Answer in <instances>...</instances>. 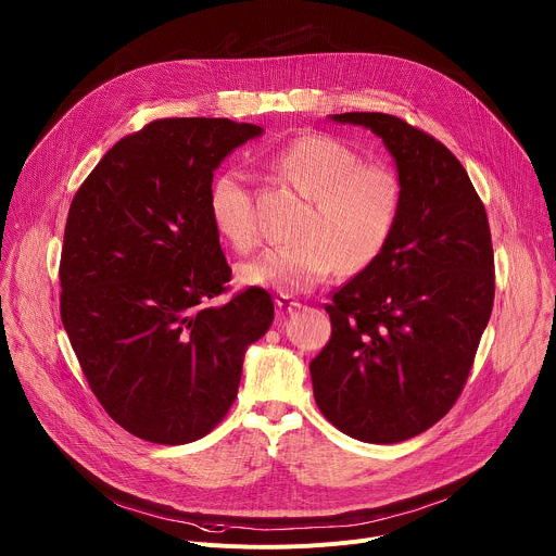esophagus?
<instances>
[{"instance_id": "obj_1", "label": "esophagus", "mask_w": 556, "mask_h": 556, "mask_svg": "<svg viewBox=\"0 0 556 556\" xmlns=\"http://www.w3.org/2000/svg\"><path fill=\"white\" fill-rule=\"evenodd\" d=\"M275 305H277L279 312H292V309H296L301 303H299L296 299H292L290 294H279V296L275 299Z\"/></svg>"}]
</instances>
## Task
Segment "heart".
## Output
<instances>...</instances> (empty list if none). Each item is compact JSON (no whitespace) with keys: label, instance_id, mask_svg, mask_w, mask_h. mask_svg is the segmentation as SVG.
Returning a JSON list of instances; mask_svg holds the SVG:
<instances>
[{"label":"heart","instance_id":"b5f03b06","mask_svg":"<svg viewBox=\"0 0 556 556\" xmlns=\"http://www.w3.org/2000/svg\"><path fill=\"white\" fill-rule=\"evenodd\" d=\"M268 167L307 208L296 228V244L270 249L240 266L249 286L279 292H307L339 268L358 273L387 249L403 208L399 174L378 163H363L358 153L326 134H303L268 155ZM215 230L237 253L260 244L253 198L240 172H219L206 193Z\"/></svg>","mask_w":556,"mask_h":556}]
</instances>
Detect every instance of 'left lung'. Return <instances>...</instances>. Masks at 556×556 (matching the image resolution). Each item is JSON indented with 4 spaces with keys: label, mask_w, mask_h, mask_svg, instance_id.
Returning <instances> with one entry per match:
<instances>
[{
    "label": "left lung",
    "mask_w": 556,
    "mask_h": 556,
    "mask_svg": "<svg viewBox=\"0 0 556 556\" xmlns=\"http://www.w3.org/2000/svg\"><path fill=\"white\" fill-rule=\"evenodd\" d=\"M395 157L403 208L382 255L334 290L332 337L309 363L314 401L350 438L409 440L457 403L495 299L484 202L457 157L401 116L345 112Z\"/></svg>",
    "instance_id": "8db88e82"
}]
</instances>
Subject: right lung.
I'll list each match as a JSON object with an SVG mask.
<instances>
[{"mask_svg": "<svg viewBox=\"0 0 556 556\" xmlns=\"http://www.w3.org/2000/svg\"><path fill=\"white\" fill-rule=\"evenodd\" d=\"M251 123L157 118L121 138L72 198L61 321L108 416L155 444L204 438L228 414L244 352L275 319L270 292L228 301L230 266L206 193Z\"/></svg>", "mask_w": 556, "mask_h": 556, "instance_id": "1", "label": "right lung"}]
</instances>
